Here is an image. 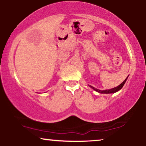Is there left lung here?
Segmentation results:
<instances>
[{
    "label": "left lung",
    "mask_w": 146,
    "mask_h": 146,
    "mask_svg": "<svg viewBox=\"0 0 146 146\" xmlns=\"http://www.w3.org/2000/svg\"><path fill=\"white\" fill-rule=\"evenodd\" d=\"M127 78H128V77H127L126 79H125V80L121 84H119V86H117V87H115V88H111V89L102 90H99V89H98V88H95V87H93V86H89L90 87V88H93V90H95V91L98 92V93H104V94H109V93H116V92L118 91V90H119L120 89H121L122 87H123V85H124V84L125 83V82H126Z\"/></svg>",
    "instance_id": "1"
}]
</instances>
